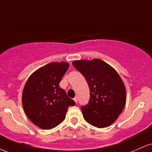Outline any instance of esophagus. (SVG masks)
<instances>
[{
  "label": "esophagus",
  "instance_id": "1",
  "mask_svg": "<svg viewBox=\"0 0 152 152\" xmlns=\"http://www.w3.org/2000/svg\"><path fill=\"white\" fill-rule=\"evenodd\" d=\"M74 102L76 103V104H77V102H78V99H77V97H75V98L74 99Z\"/></svg>",
  "mask_w": 152,
  "mask_h": 152
}]
</instances>
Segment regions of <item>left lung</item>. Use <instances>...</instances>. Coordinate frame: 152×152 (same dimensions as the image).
Here are the masks:
<instances>
[{
  "mask_svg": "<svg viewBox=\"0 0 152 152\" xmlns=\"http://www.w3.org/2000/svg\"><path fill=\"white\" fill-rule=\"evenodd\" d=\"M73 65L86 78L89 102L81 109L87 122L98 128L117 119L126 103V88L115 69L100 59L74 61Z\"/></svg>",
  "mask_w": 152,
  "mask_h": 152,
  "instance_id": "1",
  "label": "left lung"
}]
</instances>
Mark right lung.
<instances>
[{
    "instance_id": "add662e5",
    "label": "right lung",
    "mask_w": 152,
    "mask_h": 152,
    "mask_svg": "<svg viewBox=\"0 0 152 152\" xmlns=\"http://www.w3.org/2000/svg\"><path fill=\"white\" fill-rule=\"evenodd\" d=\"M69 66L66 62L50 63L33 73L24 86L22 103L25 113L43 129L61 123L68 108L76 104L59 86Z\"/></svg>"
}]
</instances>
